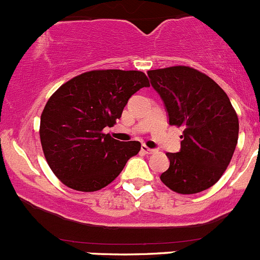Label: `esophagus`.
Masks as SVG:
<instances>
[{
    "label": "esophagus",
    "instance_id": "1",
    "mask_svg": "<svg viewBox=\"0 0 260 260\" xmlns=\"http://www.w3.org/2000/svg\"><path fill=\"white\" fill-rule=\"evenodd\" d=\"M141 151L144 152V154H154L155 151H156V150L155 149H150V148H148V146H145V145H143L141 146Z\"/></svg>",
    "mask_w": 260,
    "mask_h": 260
}]
</instances>
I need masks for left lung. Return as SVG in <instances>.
Listing matches in <instances>:
<instances>
[{"instance_id":"8db88e82","label":"left lung","mask_w":260,"mask_h":260,"mask_svg":"<svg viewBox=\"0 0 260 260\" xmlns=\"http://www.w3.org/2000/svg\"><path fill=\"white\" fill-rule=\"evenodd\" d=\"M170 125L183 126L178 152H168L170 165L160 175L179 194L209 189L232 160L239 121L228 95L214 80L188 66L148 71Z\"/></svg>"}]
</instances>
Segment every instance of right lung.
<instances>
[{
	"instance_id": "1",
	"label": "right lung",
	"mask_w": 260,
	"mask_h": 260,
	"mask_svg": "<svg viewBox=\"0 0 260 260\" xmlns=\"http://www.w3.org/2000/svg\"><path fill=\"white\" fill-rule=\"evenodd\" d=\"M141 71L93 70L58 87L41 115L40 139L47 164L69 188L96 191L117 178L140 151L104 134L114 126L136 91L149 87Z\"/></svg>"
}]
</instances>
